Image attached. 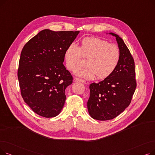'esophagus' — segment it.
Returning a JSON list of instances; mask_svg holds the SVG:
<instances>
[{"label":"esophagus","mask_w":155,"mask_h":155,"mask_svg":"<svg viewBox=\"0 0 155 155\" xmlns=\"http://www.w3.org/2000/svg\"><path fill=\"white\" fill-rule=\"evenodd\" d=\"M75 81H77V82H82V83H84L85 81L82 79H81L80 78H78V77H75Z\"/></svg>","instance_id":"1"}]
</instances>
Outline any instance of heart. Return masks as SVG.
I'll return each mask as SVG.
<instances>
[{"mask_svg":"<svg viewBox=\"0 0 155 155\" xmlns=\"http://www.w3.org/2000/svg\"><path fill=\"white\" fill-rule=\"evenodd\" d=\"M82 56L87 58V67L77 71V74L86 78L105 79L117 68L120 59L118 46L109 44L106 40L96 37H85L80 41L78 47L71 43L64 52L67 68L75 71L83 64Z\"/></svg>","mask_w":155,"mask_h":155,"instance_id":"b5f03b06","label":"heart"}]
</instances>
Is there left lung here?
<instances>
[{
  "mask_svg": "<svg viewBox=\"0 0 155 155\" xmlns=\"http://www.w3.org/2000/svg\"><path fill=\"white\" fill-rule=\"evenodd\" d=\"M110 34L116 38L120 51L119 63L109 77L89 86L88 113L99 120L112 119L123 112L131 103L137 85L133 57L123 39L114 33Z\"/></svg>",
  "mask_w": 155,
  "mask_h": 155,
  "instance_id": "obj_1",
  "label": "left lung"
}]
</instances>
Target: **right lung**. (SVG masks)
Segmentation results:
<instances>
[{
	"label": "right lung",
	"instance_id": "add662e5",
	"mask_svg": "<svg viewBox=\"0 0 155 155\" xmlns=\"http://www.w3.org/2000/svg\"><path fill=\"white\" fill-rule=\"evenodd\" d=\"M79 33L77 31L44 29L24 46L18 77L22 98L37 114L58 115L63 107L66 88L73 77L63 63L67 48Z\"/></svg>",
	"mask_w": 155,
	"mask_h": 155
}]
</instances>
